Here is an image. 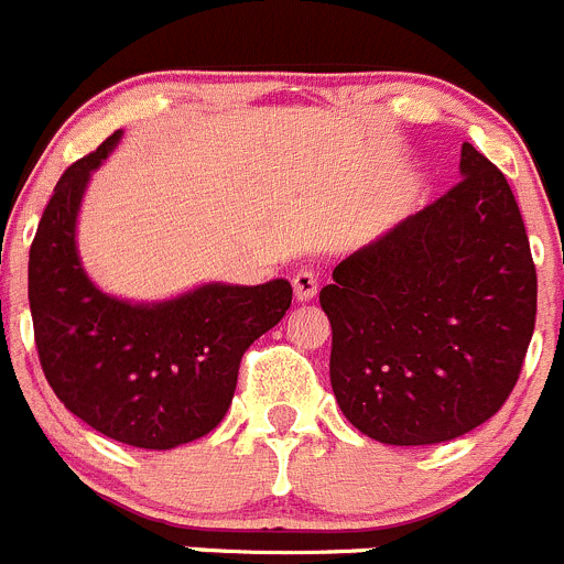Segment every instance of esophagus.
Wrapping results in <instances>:
<instances>
[{
  "mask_svg": "<svg viewBox=\"0 0 564 564\" xmlns=\"http://www.w3.org/2000/svg\"><path fill=\"white\" fill-rule=\"evenodd\" d=\"M292 286H294V301L306 303V301H312L314 294H317L319 281L312 270H301V272H294Z\"/></svg>",
  "mask_w": 564,
  "mask_h": 564,
  "instance_id": "1",
  "label": "esophagus"
}]
</instances>
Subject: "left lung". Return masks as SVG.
<instances>
[{
    "instance_id": "left-lung-1",
    "label": "left lung",
    "mask_w": 564,
    "mask_h": 564,
    "mask_svg": "<svg viewBox=\"0 0 564 564\" xmlns=\"http://www.w3.org/2000/svg\"><path fill=\"white\" fill-rule=\"evenodd\" d=\"M441 199L334 267L332 323L343 415L393 446L453 441L503 408L536 319V270L509 182L464 143Z\"/></svg>"
}]
</instances>
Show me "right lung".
I'll list each match as a JSON object with an SVG mask.
<instances>
[{
	"label": "right lung",
	"mask_w": 564,
	"mask_h": 564,
	"mask_svg": "<svg viewBox=\"0 0 564 564\" xmlns=\"http://www.w3.org/2000/svg\"><path fill=\"white\" fill-rule=\"evenodd\" d=\"M120 134L73 162L44 207L28 267L35 348L69 413L120 444L174 449L225 419L241 357L281 323L292 283H205L160 303L100 292L78 258L75 225L89 176Z\"/></svg>",
	"instance_id": "obj_1"
}]
</instances>
